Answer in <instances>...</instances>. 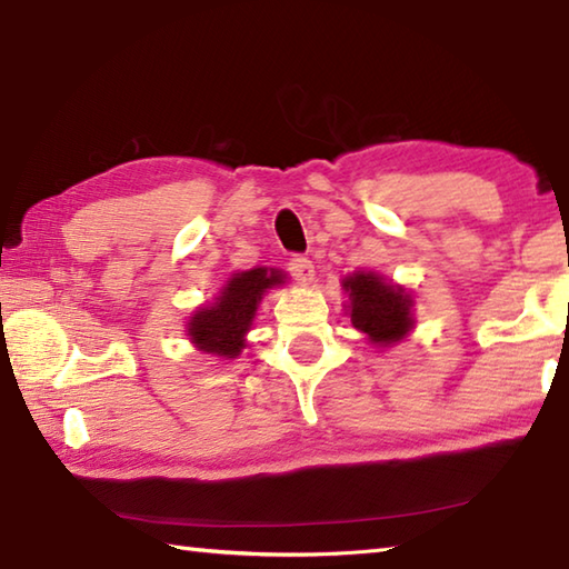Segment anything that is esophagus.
<instances>
[{"label":"esophagus","instance_id":"esophagus-1","mask_svg":"<svg viewBox=\"0 0 569 569\" xmlns=\"http://www.w3.org/2000/svg\"><path fill=\"white\" fill-rule=\"evenodd\" d=\"M288 271H291V276L298 283H303V286L316 283V266H313V261H308L306 256H296V259H291V263H288Z\"/></svg>","mask_w":569,"mask_h":569}]
</instances>
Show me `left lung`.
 <instances>
[{"instance_id": "1", "label": "left lung", "mask_w": 569, "mask_h": 569, "mask_svg": "<svg viewBox=\"0 0 569 569\" xmlns=\"http://www.w3.org/2000/svg\"><path fill=\"white\" fill-rule=\"evenodd\" d=\"M348 293L345 313L375 348H392L415 330V298L405 286L377 271H355L342 278Z\"/></svg>"}]
</instances>
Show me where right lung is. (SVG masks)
<instances>
[{
  "mask_svg": "<svg viewBox=\"0 0 569 569\" xmlns=\"http://www.w3.org/2000/svg\"><path fill=\"white\" fill-rule=\"evenodd\" d=\"M288 273L281 269L256 266L249 271H233L214 300L199 306L187 320V340L199 352L233 360L247 348V336L253 326L256 310L271 288H281Z\"/></svg>",
  "mask_w": 569,
  "mask_h": 569,
  "instance_id": "obj_1",
  "label": "right lung"
}]
</instances>
